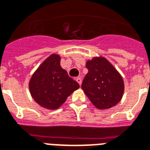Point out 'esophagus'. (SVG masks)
Here are the masks:
<instances>
[{
    "instance_id": "obj_1",
    "label": "esophagus",
    "mask_w": 150,
    "mask_h": 150,
    "mask_svg": "<svg viewBox=\"0 0 150 150\" xmlns=\"http://www.w3.org/2000/svg\"><path fill=\"white\" fill-rule=\"evenodd\" d=\"M76 81H77V82L79 84V85H80V86H81V78H77V79H76Z\"/></svg>"
}]
</instances>
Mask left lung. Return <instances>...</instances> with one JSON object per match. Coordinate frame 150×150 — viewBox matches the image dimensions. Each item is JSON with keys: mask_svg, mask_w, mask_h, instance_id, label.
Instances as JSON below:
<instances>
[{"mask_svg": "<svg viewBox=\"0 0 150 150\" xmlns=\"http://www.w3.org/2000/svg\"><path fill=\"white\" fill-rule=\"evenodd\" d=\"M87 75L81 88L91 103L98 109L115 106L122 99L124 81L119 71L104 57L87 61Z\"/></svg>", "mask_w": 150, "mask_h": 150, "instance_id": "8db88e82", "label": "left lung"}]
</instances>
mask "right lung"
<instances>
[{
    "mask_svg": "<svg viewBox=\"0 0 150 150\" xmlns=\"http://www.w3.org/2000/svg\"><path fill=\"white\" fill-rule=\"evenodd\" d=\"M61 57L52 54L38 67L29 81L34 100L47 109H58L67 98L79 88L67 71L61 67Z\"/></svg>",
    "mask_w": 150,
    "mask_h": 150,
    "instance_id": "add662e5",
    "label": "right lung"
}]
</instances>
